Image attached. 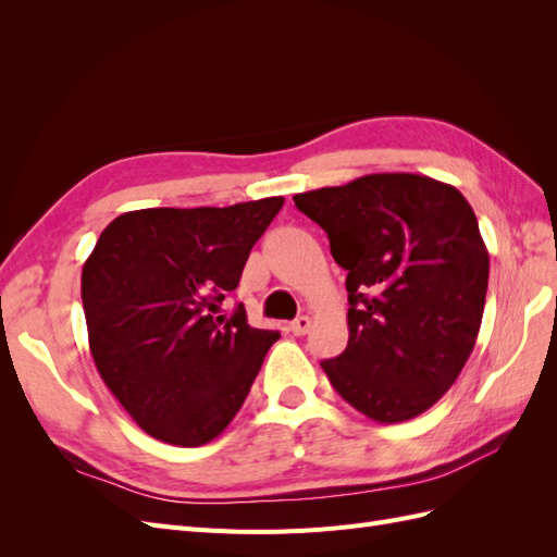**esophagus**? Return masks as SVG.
Segmentation results:
<instances>
[{"instance_id":"obj_1","label":"esophagus","mask_w":557,"mask_h":557,"mask_svg":"<svg viewBox=\"0 0 557 557\" xmlns=\"http://www.w3.org/2000/svg\"><path fill=\"white\" fill-rule=\"evenodd\" d=\"M309 327H311V318H309V315H299V318H295L293 323H290V332H293L295 336L307 334Z\"/></svg>"}]
</instances>
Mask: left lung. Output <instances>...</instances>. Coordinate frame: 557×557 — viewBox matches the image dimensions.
<instances>
[{
    "label": "left lung",
    "instance_id": "obj_1",
    "mask_svg": "<svg viewBox=\"0 0 557 557\" xmlns=\"http://www.w3.org/2000/svg\"><path fill=\"white\" fill-rule=\"evenodd\" d=\"M293 199L348 272V346L320 362L334 391L376 423L428 411L460 376L485 307L491 262L469 201L420 174Z\"/></svg>",
    "mask_w": 557,
    "mask_h": 557
}]
</instances>
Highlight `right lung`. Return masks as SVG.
I'll return each instance as SVG.
<instances>
[{"label":"right lung","mask_w":557,"mask_h":557,"mask_svg":"<svg viewBox=\"0 0 557 557\" xmlns=\"http://www.w3.org/2000/svg\"><path fill=\"white\" fill-rule=\"evenodd\" d=\"M283 207L141 209L117 215L83 264L81 297L99 376L146 434L209 444L237 416L274 330L221 315L250 248Z\"/></svg>","instance_id":"1"}]
</instances>
